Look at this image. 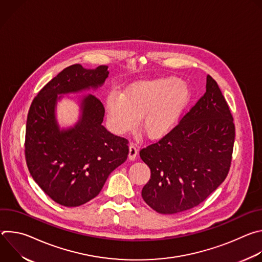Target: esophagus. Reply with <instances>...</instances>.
Wrapping results in <instances>:
<instances>
[{
  "label": "esophagus",
  "mask_w": 262,
  "mask_h": 262,
  "mask_svg": "<svg viewBox=\"0 0 262 262\" xmlns=\"http://www.w3.org/2000/svg\"><path fill=\"white\" fill-rule=\"evenodd\" d=\"M138 156V148L136 147V145L130 144L129 145V152H128V159L130 161H135L136 158Z\"/></svg>",
  "instance_id": "34e87169"
}]
</instances>
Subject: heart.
<instances>
[{"instance_id":"b5f03b06","label":"heart","mask_w":262,"mask_h":262,"mask_svg":"<svg viewBox=\"0 0 262 262\" xmlns=\"http://www.w3.org/2000/svg\"><path fill=\"white\" fill-rule=\"evenodd\" d=\"M192 98L189 85L175 77L138 81L128 85L123 94L108 93L105 108L110 124L115 133L134 130L141 118L145 134L159 139L178 124Z\"/></svg>"}]
</instances>
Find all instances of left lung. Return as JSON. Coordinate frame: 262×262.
Returning a JSON list of instances; mask_svg holds the SVG:
<instances>
[{
	"label": "left lung",
	"instance_id": "8db88e82",
	"mask_svg": "<svg viewBox=\"0 0 262 262\" xmlns=\"http://www.w3.org/2000/svg\"><path fill=\"white\" fill-rule=\"evenodd\" d=\"M235 127L216 82L159 142L140 151L150 168L142 197L154 210L172 214L203 202L225 180L231 164Z\"/></svg>",
	"mask_w": 262,
	"mask_h": 262
}]
</instances>
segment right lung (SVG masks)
Instances as JSON below:
<instances>
[{"label":"right lung","mask_w":262,"mask_h":262,"mask_svg":"<svg viewBox=\"0 0 262 262\" xmlns=\"http://www.w3.org/2000/svg\"><path fill=\"white\" fill-rule=\"evenodd\" d=\"M107 66L86 69L74 64L63 69L32 101L25 155L31 176L55 202L76 207L101 191L111 172L128 156V141L111 134L101 124L104 107L94 95L81 99V116L74 126L60 128L56 106L65 94L101 87Z\"/></svg>","instance_id":"right-lung-1"}]
</instances>
